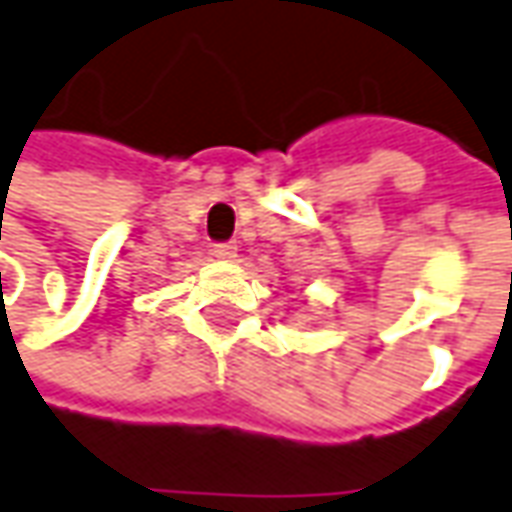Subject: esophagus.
Listing matches in <instances>:
<instances>
[{
  "label": "esophagus",
  "mask_w": 512,
  "mask_h": 512,
  "mask_svg": "<svg viewBox=\"0 0 512 512\" xmlns=\"http://www.w3.org/2000/svg\"><path fill=\"white\" fill-rule=\"evenodd\" d=\"M212 257H218V260H235L238 257V246L235 243H218V246H212Z\"/></svg>",
  "instance_id": "esophagus-1"
}]
</instances>
